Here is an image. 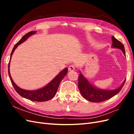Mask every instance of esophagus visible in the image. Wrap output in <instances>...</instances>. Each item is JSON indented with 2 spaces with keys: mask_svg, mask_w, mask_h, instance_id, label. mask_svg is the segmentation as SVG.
Returning <instances> with one entry per match:
<instances>
[{
  "mask_svg": "<svg viewBox=\"0 0 134 134\" xmlns=\"http://www.w3.org/2000/svg\"><path fill=\"white\" fill-rule=\"evenodd\" d=\"M75 65L73 64H72V65H70L69 66L68 70H69V71H74L75 70Z\"/></svg>",
  "mask_w": 134,
  "mask_h": 134,
  "instance_id": "esophagus-1",
  "label": "esophagus"
}]
</instances>
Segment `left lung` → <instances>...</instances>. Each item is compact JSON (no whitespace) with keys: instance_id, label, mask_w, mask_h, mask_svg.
<instances>
[{"instance_id":"1","label":"left lung","mask_w":134,"mask_h":134,"mask_svg":"<svg viewBox=\"0 0 134 134\" xmlns=\"http://www.w3.org/2000/svg\"><path fill=\"white\" fill-rule=\"evenodd\" d=\"M112 47L115 48H119L125 55V51L124 44L115 37L112 36ZM126 79L124 81L121 86L115 90H102L94 87L89 82L86 77L80 72L78 77V88L81 94L84 98L88 101L92 102L98 103L106 100L116 95L123 87Z\"/></svg>"}]
</instances>
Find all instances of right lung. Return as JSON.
<instances>
[{
  "label": "right lung",
  "instance_id": "obj_1",
  "mask_svg": "<svg viewBox=\"0 0 134 134\" xmlns=\"http://www.w3.org/2000/svg\"><path fill=\"white\" fill-rule=\"evenodd\" d=\"M36 32L35 31L28 32V33L26 34L25 36H23V37L14 45V47H13V50H12V51L11 52L10 58L8 65V74L12 84L13 85L14 90L20 96L24 97V98L30 99L32 101H36V102H44V101H47L52 99L56 94V92H57L60 83L61 82L62 80L64 78V76L67 74V68H65L64 70H63L62 71H60L49 83L46 85V86H44L43 88H41L40 89H38V90L34 91H28L23 90V89L19 88L18 86H17V85L14 83L13 79L12 78L9 70L10 59L12 55H13L14 50H15V48H17L20 44H21L23 42H25L28 37H30L31 36H32V35H34Z\"/></svg>",
  "mask_w": 134,
  "mask_h": 134
}]
</instances>
